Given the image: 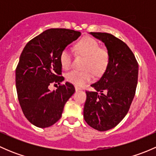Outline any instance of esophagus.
<instances>
[{
    "mask_svg": "<svg viewBox=\"0 0 156 156\" xmlns=\"http://www.w3.org/2000/svg\"><path fill=\"white\" fill-rule=\"evenodd\" d=\"M75 90L76 91H79V90H81V88L77 87V86H75Z\"/></svg>",
    "mask_w": 156,
    "mask_h": 156,
    "instance_id": "obj_1",
    "label": "esophagus"
}]
</instances>
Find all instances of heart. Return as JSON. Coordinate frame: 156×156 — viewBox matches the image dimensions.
Returning <instances> with one entry per match:
<instances>
[{
  "mask_svg": "<svg viewBox=\"0 0 156 156\" xmlns=\"http://www.w3.org/2000/svg\"><path fill=\"white\" fill-rule=\"evenodd\" d=\"M75 50L81 56L85 57L83 65L84 71L73 70L68 72L66 78L69 82L77 87H82L90 82L96 75L104 73L109 64V53L105 49L100 48V44L92 37H84L75 44ZM59 62L62 68L68 70L72 66V55L67 49L59 54Z\"/></svg>",
  "mask_w": 156,
  "mask_h": 156,
  "instance_id": "obj_1",
  "label": "heart"
}]
</instances>
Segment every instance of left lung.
I'll return each mask as SVG.
<instances>
[{"label": "left lung", "instance_id": "8db88e82", "mask_svg": "<svg viewBox=\"0 0 156 156\" xmlns=\"http://www.w3.org/2000/svg\"><path fill=\"white\" fill-rule=\"evenodd\" d=\"M90 34L104 43L110 59L103 76L90 85L95 91H86L84 119L93 128L106 131L119 125L128 112L137 84L138 63L122 40L108 33Z\"/></svg>", "mask_w": 156, "mask_h": 156}]
</instances>
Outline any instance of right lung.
I'll list each match as a JSON object with an SVG mask.
<instances>
[{
  "label": "right lung",
  "instance_id": "right-lung-1",
  "mask_svg": "<svg viewBox=\"0 0 156 156\" xmlns=\"http://www.w3.org/2000/svg\"><path fill=\"white\" fill-rule=\"evenodd\" d=\"M81 36L80 31L50 29L27 43L16 69V87L23 112L32 125L48 127L59 120L64 106L75 93L72 84L64 80L59 54ZM57 83L56 91L48 87Z\"/></svg>",
  "mask_w": 156,
  "mask_h": 156
}]
</instances>
